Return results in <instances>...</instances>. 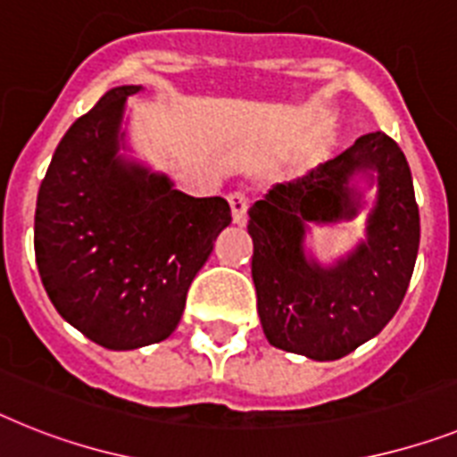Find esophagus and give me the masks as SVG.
Masks as SVG:
<instances>
[{"label":"esophagus","instance_id":"esophagus-1","mask_svg":"<svg viewBox=\"0 0 457 457\" xmlns=\"http://www.w3.org/2000/svg\"><path fill=\"white\" fill-rule=\"evenodd\" d=\"M228 202L232 206V220L237 225H246L248 220V195L244 190H235V193L228 195Z\"/></svg>","mask_w":457,"mask_h":457}]
</instances>
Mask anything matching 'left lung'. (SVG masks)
Instances as JSON below:
<instances>
[{"mask_svg": "<svg viewBox=\"0 0 457 457\" xmlns=\"http://www.w3.org/2000/svg\"><path fill=\"white\" fill-rule=\"evenodd\" d=\"M362 173L378 183L368 239L323 268L303 251L308 222L350 220ZM253 283L271 346L312 360H339L377 337L404 300L420 241L411 170L388 134L370 132L290 183H278L248 211Z\"/></svg>", "mask_w": 457, "mask_h": 457, "instance_id": "obj_1", "label": "left lung"}]
</instances>
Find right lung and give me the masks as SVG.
<instances>
[{
    "label": "right lung",
    "instance_id": "right-lung-1",
    "mask_svg": "<svg viewBox=\"0 0 457 457\" xmlns=\"http://www.w3.org/2000/svg\"><path fill=\"white\" fill-rule=\"evenodd\" d=\"M113 87L67 129L41 181L34 253L57 313L111 351L167 339L187 287L232 222L222 197H190L122 157L125 102Z\"/></svg>",
    "mask_w": 457,
    "mask_h": 457
}]
</instances>
